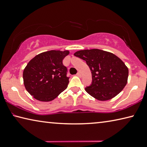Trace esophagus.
Listing matches in <instances>:
<instances>
[{
  "instance_id": "1",
  "label": "esophagus",
  "mask_w": 147,
  "mask_h": 147,
  "mask_svg": "<svg viewBox=\"0 0 147 147\" xmlns=\"http://www.w3.org/2000/svg\"><path fill=\"white\" fill-rule=\"evenodd\" d=\"M76 75L78 76V77H80V78H81V77H82V74H81L80 72H78V73L76 74Z\"/></svg>"
}]
</instances>
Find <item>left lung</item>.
<instances>
[{
  "mask_svg": "<svg viewBox=\"0 0 147 147\" xmlns=\"http://www.w3.org/2000/svg\"><path fill=\"white\" fill-rule=\"evenodd\" d=\"M74 55L85 60L90 69L93 80L85 90L94 98L100 101L110 100L126 86L128 69L115 54L93 49L81 50Z\"/></svg>",
  "mask_w": 147,
  "mask_h": 147,
  "instance_id": "1",
  "label": "left lung"
}]
</instances>
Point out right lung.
<instances>
[{"label": "right lung", "mask_w": 147, "mask_h": 147, "mask_svg": "<svg viewBox=\"0 0 147 147\" xmlns=\"http://www.w3.org/2000/svg\"><path fill=\"white\" fill-rule=\"evenodd\" d=\"M69 51H52L38 54L23 71V82L26 91L36 100L49 102L67 88L69 78L63 60Z\"/></svg>", "instance_id": "right-lung-1"}]
</instances>
